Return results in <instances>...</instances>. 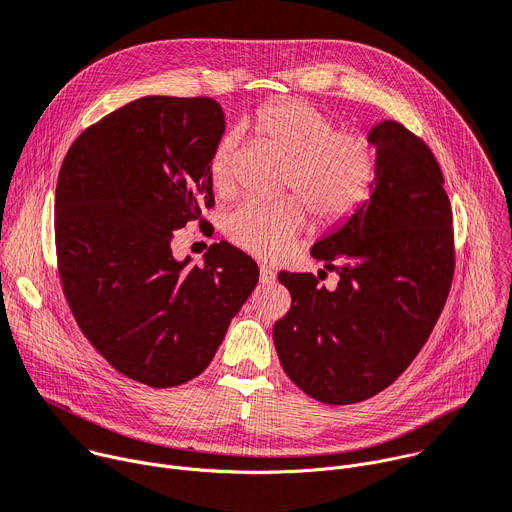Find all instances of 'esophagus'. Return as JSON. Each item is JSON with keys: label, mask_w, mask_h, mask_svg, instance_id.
Returning a JSON list of instances; mask_svg holds the SVG:
<instances>
[{"label": "esophagus", "mask_w": 512, "mask_h": 512, "mask_svg": "<svg viewBox=\"0 0 512 512\" xmlns=\"http://www.w3.org/2000/svg\"><path fill=\"white\" fill-rule=\"evenodd\" d=\"M259 280H261V284H273L275 282V271L267 265H261L259 267Z\"/></svg>", "instance_id": "1"}]
</instances>
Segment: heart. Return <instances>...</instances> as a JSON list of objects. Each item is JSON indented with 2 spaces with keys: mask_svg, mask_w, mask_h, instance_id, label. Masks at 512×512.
Returning a JSON list of instances; mask_svg holds the SVG:
<instances>
[{
  "mask_svg": "<svg viewBox=\"0 0 512 512\" xmlns=\"http://www.w3.org/2000/svg\"><path fill=\"white\" fill-rule=\"evenodd\" d=\"M249 128L290 159L288 196L277 202L245 200L224 218L226 237L261 259L286 255L308 228V208L324 222L351 216L369 196L378 171V153L355 130H337L324 110L300 100H275L259 106ZM235 132L224 134L210 157V181L218 194L237 185Z\"/></svg>",
  "mask_w": 512,
  "mask_h": 512,
  "instance_id": "b5f03b06",
  "label": "heart"
}]
</instances>
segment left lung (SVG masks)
I'll return each instance as SVG.
<instances>
[{"instance_id": "left-lung-1", "label": "left lung", "mask_w": 512, "mask_h": 512, "mask_svg": "<svg viewBox=\"0 0 512 512\" xmlns=\"http://www.w3.org/2000/svg\"><path fill=\"white\" fill-rule=\"evenodd\" d=\"M378 151L371 196L310 255L339 273L280 271L292 294L273 324L288 378L324 404H355L386 390L427 343L453 269V214L443 173L423 138L394 120L369 132ZM327 275V273H324Z\"/></svg>"}]
</instances>
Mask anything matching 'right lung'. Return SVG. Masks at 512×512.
<instances>
[{
    "mask_svg": "<svg viewBox=\"0 0 512 512\" xmlns=\"http://www.w3.org/2000/svg\"><path fill=\"white\" fill-rule=\"evenodd\" d=\"M224 114L210 98L147 96L85 128L55 196L57 269L77 327L122 376L194 380L259 280L228 243L177 261L175 230L214 206L210 157Z\"/></svg>",
    "mask_w": 512,
    "mask_h": 512,
    "instance_id": "add662e5",
    "label": "right lung"
}]
</instances>
